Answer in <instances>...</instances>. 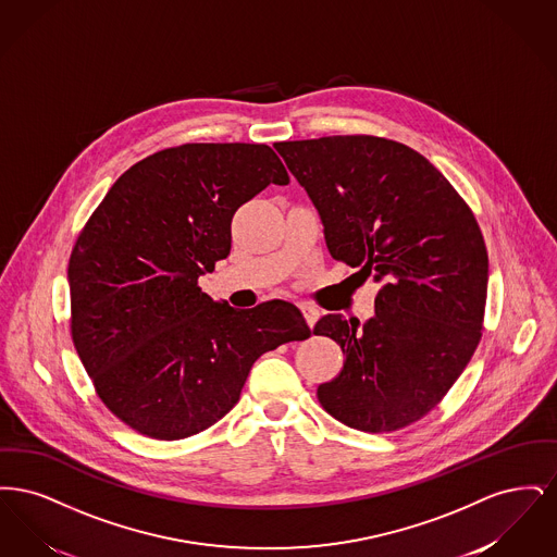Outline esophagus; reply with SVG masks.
Segmentation results:
<instances>
[{
	"mask_svg": "<svg viewBox=\"0 0 557 557\" xmlns=\"http://www.w3.org/2000/svg\"><path fill=\"white\" fill-rule=\"evenodd\" d=\"M300 311H302V315H305V321L309 323V327H313V325L318 323V309H313V307H309V305H300Z\"/></svg>",
	"mask_w": 557,
	"mask_h": 557,
	"instance_id": "34e87169",
	"label": "esophagus"
}]
</instances>
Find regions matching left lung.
Instances as JSON below:
<instances>
[{
  "instance_id": "obj_1",
  "label": "left lung",
  "mask_w": 557,
  "mask_h": 557,
  "mask_svg": "<svg viewBox=\"0 0 557 557\" xmlns=\"http://www.w3.org/2000/svg\"><path fill=\"white\" fill-rule=\"evenodd\" d=\"M275 150L318 209L330 255L380 284L363 325L319 319L313 334L346 355L319 403L363 432L418 422L482 336L488 257L474 214L430 160L393 139L332 135Z\"/></svg>"
}]
</instances>
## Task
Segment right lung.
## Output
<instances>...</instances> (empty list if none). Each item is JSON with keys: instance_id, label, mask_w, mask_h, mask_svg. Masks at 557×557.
<instances>
[{"instance_id": "add662e5", "label": "right lung", "mask_w": 557, "mask_h": 557, "mask_svg": "<svg viewBox=\"0 0 557 557\" xmlns=\"http://www.w3.org/2000/svg\"><path fill=\"white\" fill-rule=\"evenodd\" d=\"M290 182L265 144H184L139 160L108 189L69 261L71 332L108 409L177 441L219 422L252 363L311 330L286 300L214 302L198 277L232 250V216Z\"/></svg>"}]
</instances>
